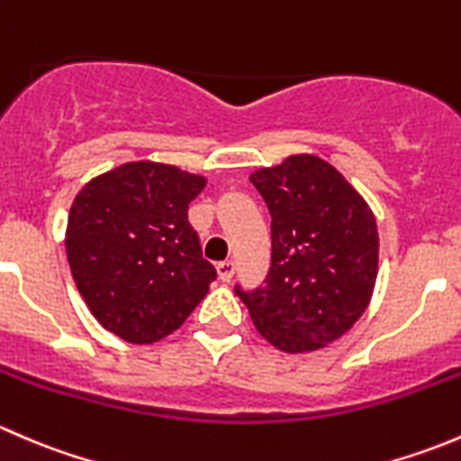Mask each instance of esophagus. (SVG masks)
Here are the masks:
<instances>
[{"instance_id":"esophagus-1","label":"esophagus","mask_w":461,"mask_h":461,"mask_svg":"<svg viewBox=\"0 0 461 461\" xmlns=\"http://www.w3.org/2000/svg\"><path fill=\"white\" fill-rule=\"evenodd\" d=\"M234 272H236V263L234 260H221V263H218V276H221V281H230L231 276H234Z\"/></svg>"}]
</instances>
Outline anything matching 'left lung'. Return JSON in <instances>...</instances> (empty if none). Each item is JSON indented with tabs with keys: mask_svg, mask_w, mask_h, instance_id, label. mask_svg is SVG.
<instances>
[{
	"mask_svg": "<svg viewBox=\"0 0 461 461\" xmlns=\"http://www.w3.org/2000/svg\"><path fill=\"white\" fill-rule=\"evenodd\" d=\"M249 180L272 216V260L263 285L236 283L234 292L278 350H317L368 308L379 260L375 216L317 156H290Z\"/></svg>",
	"mask_w": 461,
	"mask_h": 461,
	"instance_id": "1",
	"label": "left lung"
}]
</instances>
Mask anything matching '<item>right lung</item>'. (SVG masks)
I'll return each mask as SVG.
<instances>
[{
	"label": "right lung",
	"instance_id": "1",
	"mask_svg": "<svg viewBox=\"0 0 461 461\" xmlns=\"http://www.w3.org/2000/svg\"><path fill=\"white\" fill-rule=\"evenodd\" d=\"M203 187L201 176L142 160L97 176L73 201V278L93 317L124 341L165 339L216 281L187 213Z\"/></svg>",
	"mask_w": 461,
	"mask_h": 461
}]
</instances>
